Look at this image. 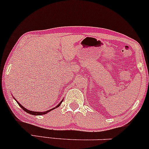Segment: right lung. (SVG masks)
<instances>
[{
  "mask_svg": "<svg viewBox=\"0 0 149 149\" xmlns=\"http://www.w3.org/2000/svg\"><path fill=\"white\" fill-rule=\"evenodd\" d=\"M14 98V97H13ZM15 99V98H14ZM63 99L61 101V102H59V104H57V105L56 106V107H54V108H52V109H49V110H47V111H45V112H35V111H31V110H29V109H26L25 107H24L22 105V104H21L20 103H19V102H17V100H16V102H17V104H19V107H21V108H22V109H23V110H24L26 112H27V113H29V114H32V115H42V114H47V113H48V112H49L50 111H52V110H53V109H56V107H58L60 106V104H61V102H63Z\"/></svg>",
  "mask_w": 149,
  "mask_h": 149,
  "instance_id": "right-lung-1",
  "label": "right lung"
}]
</instances>
